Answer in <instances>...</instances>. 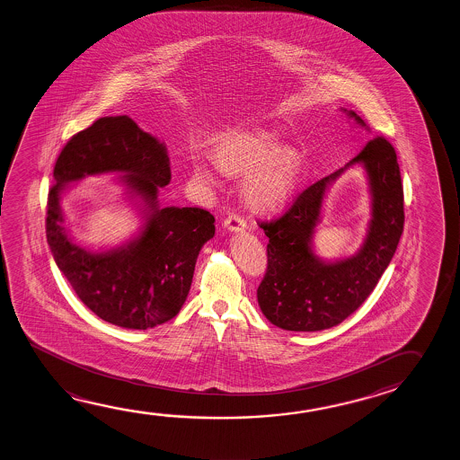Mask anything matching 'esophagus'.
Wrapping results in <instances>:
<instances>
[{
	"mask_svg": "<svg viewBox=\"0 0 460 460\" xmlns=\"http://www.w3.org/2000/svg\"><path fill=\"white\" fill-rule=\"evenodd\" d=\"M224 226H226L228 232H234V234H242L246 230V220L238 216V214H230L228 217L224 220Z\"/></svg>",
	"mask_w": 460,
	"mask_h": 460,
	"instance_id": "esophagus-1",
	"label": "esophagus"
}]
</instances>
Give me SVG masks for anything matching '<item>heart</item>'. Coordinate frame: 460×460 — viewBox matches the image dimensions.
<instances>
[{"label":"heart","instance_id":"1","mask_svg":"<svg viewBox=\"0 0 460 460\" xmlns=\"http://www.w3.org/2000/svg\"><path fill=\"white\" fill-rule=\"evenodd\" d=\"M272 135L261 128H236L212 141V156L220 171L243 175L244 199L256 209H273L296 187L301 163L295 151L275 149ZM196 179L217 185V169L204 157H193Z\"/></svg>","mask_w":460,"mask_h":460}]
</instances>
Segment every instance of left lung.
Wrapping results in <instances>:
<instances>
[{
  "mask_svg": "<svg viewBox=\"0 0 460 460\" xmlns=\"http://www.w3.org/2000/svg\"><path fill=\"white\" fill-rule=\"evenodd\" d=\"M348 114L366 127L354 111ZM352 163L367 167L373 193L369 234L356 257L323 263L310 248L324 191L343 169L305 188L280 217L259 222L269 244L257 303L279 328L319 332L341 323L370 296L396 252L404 230V191L396 151L386 138L375 137L346 166Z\"/></svg>",
  "mask_w": 460,
  "mask_h": 460,
  "instance_id": "8db88e82",
  "label": "left lung"
}]
</instances>
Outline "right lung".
<instances>
[{"mask_svg":"<svg viewBox=\"0 0 460 460\" xmlns=\"http://www.w3.org/2000/svg\"><path fill=\"white\" fill-rule=\"evenodd\" d=\"M108 171L126 173V186L147 204V224L128 245L90 253L69 240L58 199L66 182ZM53 177L48 244L80 301L117 327L146 330L173 319L187 299L198 254L216 234V218L201 208H159L157 191L171 181L163 143L128 116L102 117L67 141Z\"/></svg>","mask_w":460,"mask_h":460,"instance_id":"add662e5","label":"right lung"}]
</instances>
